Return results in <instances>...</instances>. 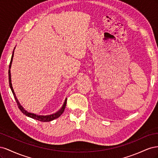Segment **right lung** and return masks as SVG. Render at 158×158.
<instances>
[{
  "label": "right lung",
  "instance_id": "obj_1",
  "mask_svg": "<svg viewBox=\"0 0 158 158\" xmlns=\"http://www.w3.org/2000/svg\"><path fill=\"white\" fill-rule=\"evenodd\" d=\"M15 49V48H14ZM14 51H13V52H12V58H11V60H10V65H9V70H8V79H9V85H10V89L12 90V92L14 95V98H15V100L16 102L17 103V105L18 106V108L20 109V111L24 114H26V116L29 117H31L32 118H34V119H36V120H38L40 121H42V122H49V121H52L54 120V119L55 118H57L58 117H59L62 114H63V113L64 112V109H65V107H66V100H67V98H66L65 101L63 105V107H62L58 111L56 112L54 114H49V115H39V114H34V113H29L27 112V111H26V110L23 109V107L21 106L20 102H18V100L16 96V94L15 93H14V89H13V88H12V82H11V74H10V68H11V65H12V59H13V56H14Z\"/></svg>",
  "mask_w": 158,
  "mask_h": 158
}]
</instances>
